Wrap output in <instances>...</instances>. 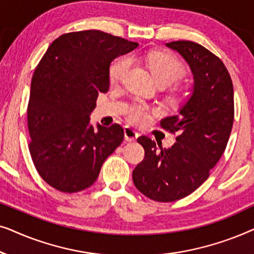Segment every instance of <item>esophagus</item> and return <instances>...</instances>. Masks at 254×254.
<instances>
[{"instance_id":"esophagus-1","label":"esophagus","mask_w":254,"mask_h":254,"mask_svg":"<svg viewBox=\"0 0 254 254\" xmlns=\"http://www.w3.org/2000/svg\"><path fill=\"white\" fill-rule=\"evenodd\" d=\"M124 130H125V138H126L127 141H135L138 137V133L134 129L133 127L126 126Z\"/></svg>"}]
</instances>
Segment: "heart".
<instances>
[{"instance_id": "1", "label": "heart", "mask_w": 254, "mask_h": 254, "mask_svg": "<svg viewBox=\"0 0 254 254\" xmlns=\"http://www.w3.org/2000/svg\"><path fill=\"white\" fill-rule=\"evenodd\" d=\"M145 61L152 76L159 85H170L182 77L184 67L178 59L164 52H151L145 57ZM130 65L128 58H121L114 61L110 67L109 76L111 83H119ZM127 118L131 124L145 125L150 121L151 110L144 104H135L127 112Z\"/></svg>"}]
</instances>
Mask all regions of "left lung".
<instances>
[{
	"label": "left lung",
	"instance_id": "1",
	"mask_svg": "<svg viewBox=\"0 0 254 254\" xmlns=\"http://www.w3.org/2000/svg\"><path fill=\"white\" fill-rule=\"evenodd\" d=\"M166 46L189 64L194 86L179 114L161 121L162 128L177 133L171 148L159 144L158 150L150 137L137 138L144 159L134 169V185L158 202L183 199L206 182L227 148L235 116L234 85L221 59L193 41Z\"/></svg>",
	"mask_w": 254,
	"mask_h": 254
}]
</instances>
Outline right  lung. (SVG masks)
Returning a JSON list of instances; mask_svg holds the SVG:
<instances>
[{
  "instance_id": "add662e5",
  "label": "right lung",
  "mask_w": 254,
  "mask_h": 254,
  "mask_svg": "<svg viewBox=\"0 0 254 254\" xmlns=\"http://www.w3.org/2000/svg\"><path fill=\"white\" fill-rule=\"evenodd\" d=\"M137 43L98 30L55 39L34 70L27 127L30 154L48 185L76 193L96 182L103 163L124 141V128L90 125L99 93L109 91L110 64Z\"/></svg>"
}]
</instances>
